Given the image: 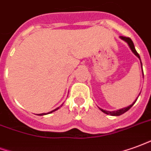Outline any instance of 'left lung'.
Returning <instances> with one entry per match:
<instances>
[{
	"label": "left lung",
	"mask_w": 151,
	"mask_h": 151,
	"mask_svg": "<svg viewBox=\"0 0 151 151\" xmlns=\"http://www.w3.org/2000/svg\"><path fill=\"white\" fill-rule=\"evenodd\" d=\"M120 38H121L122 40H123V41H125L126 42H127V44H128V45H129V49H130V50H131V51L133 52V53H134V54L136 57H138V58H139V60H140V62H141V58H140V56H139V54L137 53V51H136V50H135L134 45V43H133L132 40L129 38V37H123V36H121V37H120ZM141 65H142V62H141ZM142 74H143V71H142ZM137 99H138V98H137ZM137 99H136V100H135V101H134L132 104H131V105H129V106L124 107V108H122V109H120V110H114V111H108V110L101 109L100 107H98V108H99V110H101L102 112L105 113V114H110V115H111V116H119V115H122V114L126 113L127 111H128V110H129V109H130V108H131V107L134 106V104L136 102Z\"/></svg>",
	"instance_id": "1"
}]
</instances>
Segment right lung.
<instances>
[{
  "label": "right lung",
  "mask_w": 151,
  "mask_h": 151,
  "mask_svg": "<svg viewBox=\"0 0 151 151\" xmlns=\"http://www.w3.org/2000/svg\"><path fill=\"white\" fill-rule=\"evenodd\" d=\"M62 105H63V104H62ZM62 105H61V106H62ZM61 106L58 107V108H56L55 110H52V111H50V112L46 113V114H45V113H43V114H39L38 115H39V116H41V115H45V114H51V113H53V112H54V111H56V110H58V109H59V108H60V107H61Z\"/></svg>",
  "instance_id": "obj_1"
}]
</instances>
